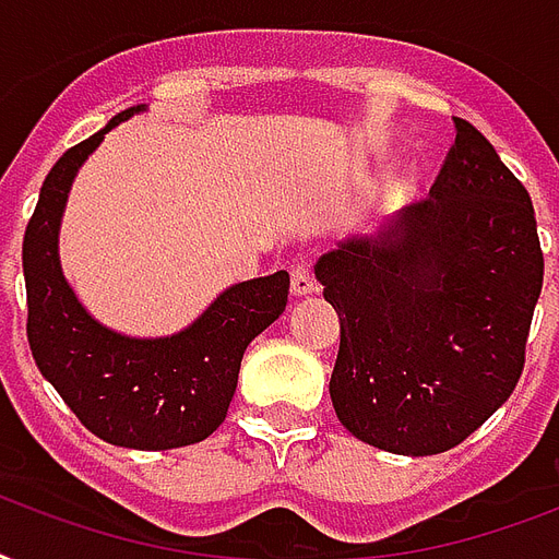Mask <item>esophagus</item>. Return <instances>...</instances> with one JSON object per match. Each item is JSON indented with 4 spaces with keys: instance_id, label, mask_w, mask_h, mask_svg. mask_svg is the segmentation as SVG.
<instances>
[{
    "instance_id": "esophagus-1",
    "label": "esophagus",
    "mask_w": 559,
    "mask_h": 559,
    "mask_svg": "<svg viewBox=\"0 0 559 559\" xmlns=\"http://www.w3.org/2000/svg\"><path fill=\"white\" fill-rule=\"evenodd\" d=\"M318 292V283H314V276H311V267L297 262L292 265V294L294 297H306V294Z\"/></svg>"
}]
</instances>
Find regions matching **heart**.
Instances as JSON below:
<instances>
[{"label":"heart","instance_id":"obj_1","mask_svg":"<svg viewBox=\"0 0 559 559\" xmlns=\"http://www.w3.org/2000/svg\"><path fill=\"white\" fill-rule=\"evenodd\" d=\"M402 198H405V186L402 183H393L391 189H388V194H384V201L388 203H400Z\"/></svg>","mask_w":559,"mask_h":559}]
</instances>
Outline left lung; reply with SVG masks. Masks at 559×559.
Segmentation results:
<instances>
[{"instance_id": "1", "label": "left lung", "mask_w": 559, "mask_h": 559, "mask_svg": "<svg viewBox=\"0 0 559 559\" xmlns=\"http://www.w3.org/2000/svg\"><path fill=\"white\" fill-rule=\"evenodd\" d=\"M341 320L329 396L349 435L393 455H437L508 402L543 292L531 194L455 119L431 198L314 265Z\"/></svg>"}]
</instances>
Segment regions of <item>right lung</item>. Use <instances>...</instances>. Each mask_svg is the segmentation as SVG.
Masks as SVG:
<instances>
[{
    "label": "right lung",
    "instance_id": "1",
    "mask_svg": "<svg viewBox=\"0 0 559 559\" xmlns=\"http://www.w3.org/2000/svg\"><path fill=\"white\" fill-rule=\"evenodd\" d=\"M128 107L51 166L23 239L28 344L40 373L95 437L163 452L201 443L224 423L241 356L288 302V271L236 283L175 335L131 338L81 306L63 276L58 236L78 168L104 133L142 114Z\"/></svg>",
    "mask_w": 559,
    "mask_h": 559
}]
</instances>
